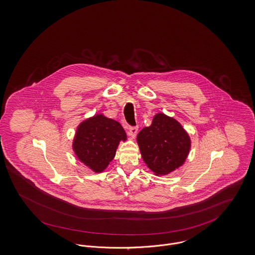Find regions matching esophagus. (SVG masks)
Segmentation results:
<instances>
[{
	"label": "esophagus",
	"instance_id": "obj_1",
	"mask_svg": "<svg viewBox=\"0 0 255 255\" xmlns=\"http://www.w3.org/2000/svg\"><path fill=\"white\" fill-rule=\"evenodd\" d=\"M138 133V127H130L129 128V131H128V134L130 137L132 138H135L136 135Z\"/></svg>",
	"mask_w": 255,
	"mask_h": 255
}]
</instances>
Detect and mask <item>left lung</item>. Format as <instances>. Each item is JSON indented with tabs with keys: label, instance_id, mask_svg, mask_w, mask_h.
<instances>
[{
	"label": "left lung",
	"instance_id": "left-lung-1",
	"mask_svg": "<svg viewBox=\"0 0 255 255\" xmlns=\"http://www.w3.org/2000/svg\"><path fill=\"white\" fill-rule=\"evenodd\" d=\"M137 141L142 160L156 176L167 175L182 166L191 148L187 131L164 114L153 116L151 125L139 132Z\"/></svg>",
	"mask_w": 255,
	"mask_h": 255
}]
</instances>
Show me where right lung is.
Here are the masks:
<instances>
[{"label":"right lung","instance_id":"add662e5","mask_svg":"<svg viewBox=\"0 0 255 255\" xmlns=\"http://www.w3.org/2000/svg\"><path fill=\"white\" fill-rule=\"evenodd\" d=\"M126 140L119 122L98 114L78 125L72 147L82 163L95 173H101L114 159L119 142Z\"/></svg>","mask_w":255,"mask_h":255}]
</instances>
